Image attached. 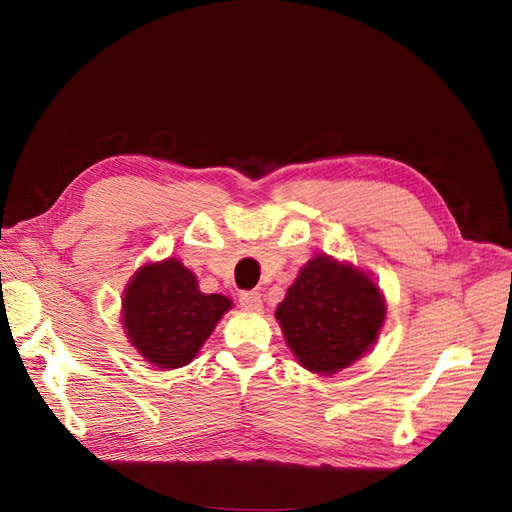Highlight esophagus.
I'll use <instances>...</instances> for the list:
<instances>
[{"mask_svg":"<svg viewBox=\"0 0 512 512\" xmlns=\"http://www.w3.org/2000/svg\"><path fill=\"white\" fill-rule=\"evenodd\" d=\"M239 303H241V307H245V309H260V307H262L260 294L254 292V290H243V292L239 294Z\"/></svg>","mask_w":512,"mask_h":512,"instance_id":"obj_1","label":"esophagus"}]
</instances>
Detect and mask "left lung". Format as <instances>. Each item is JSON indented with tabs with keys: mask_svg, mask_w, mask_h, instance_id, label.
Segmentation results:
<instances>
[{
	"mask_svg": "<svg viewBox=\"0 0 512 512\" xmlns=\"http://www.w3.org/2000/svg\"><path fill=\"white\" fill-rule=\"evenodd\" d=\"M384 316L378 284L327 254L307 262L275 309L288 348L305 369L322 376L361 359L378 339Z\"/></svg>",
	"mask_w": 512,
	"mask_h": 512,
	"instance_id": "1",
	"label": "left lung"
}]
</instances>
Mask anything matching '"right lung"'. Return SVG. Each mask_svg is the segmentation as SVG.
<instances>
[{
	"label": "right lung",
	"mask_w": 512,
	"mask_h": 512,
	"mask_svg": "<svg viewBox=\"0 0 512 512\" xmlns=\"http://www.w3.org/2000/svg\"><path fill=\"white\" fill-rule=\"evenodd\" d=\"M230 307L224 294L200 292L181 260L166 258L134 273L123 292L121 322L145 361L175 369L194 359Z\"/></svg>",
	"instance_id": "add662e5"
}]
</instances>
